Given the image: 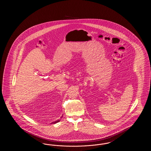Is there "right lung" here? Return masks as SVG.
I'll return each mask as SVG.
<instances>
[{
    "instance_id": "1",
    "label": "right lung",
    "mask_w": 151,
    "mask_h": 151,
    "mask_svg": "<svg viewBox=\"0 0 151 151\" xmlns=\"http://www.w3.org/2000/svg\"><path fill=\"white\" fill-rule=\"evenodd\" d=\"M59 121H60V120H57V121H54V122H52L51 123H54V124H55V123H58V122H59Z\"/></svg>"
}]
</instances>
